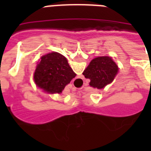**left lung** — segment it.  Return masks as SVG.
Here are the masks:
<instances>
[{
    "label": "left lung",
    "mask_w": 151,
    "mask_h": 151,
    "mask_svg": "<svg viewBox=\"0 0 151 151\" xmlns=\"http://www.w3.org/2000/svg\"><path fill=\"white\" fill-rule=\"evenodd\" d=\"M118 70V66L111 57L104 56L92 60L82 74L90 79V86L102 89L113 82Z\"/></svg>",
    "instance_id": "obj_1"
}]
</instances>
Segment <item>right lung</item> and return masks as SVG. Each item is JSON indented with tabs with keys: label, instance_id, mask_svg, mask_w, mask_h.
Wrapping results in <instances>:
<instances>
[{
	"label": "right lung",
	"instance_id": "1",
	"mask_svg": "<svg viewBox=\"0 0 151 151\" xmlns=\"http://www.w3.org/2000/svg\"><path fill=\"white\" fill-rule=\"evenodd\" d=\"M76 76L66 57L52 52L41 57L35 71L34 81L38 88L45 91L60 94Z\"/></svg>",
	"mask_w": 151,
	"mask_h": 151
}]
</instances>
